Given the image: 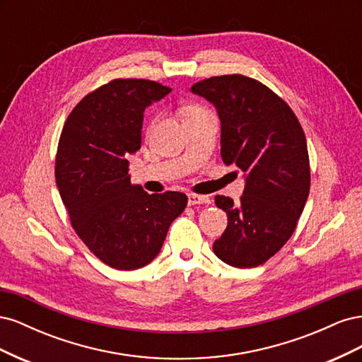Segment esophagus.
I'll use <instances>...</instances> for the list:
<instances>
[{"instance_id": "esophagus-1", "label": "esophagus", "mask_w": 362, "mask_h": 362, "mask_svg": "<svg viewBox=\"0 0 362 362\" xmlns=\"http://www.w3.org/2000/svg\"><path fill=\"white\" fill-rule=\"evenodd\" d=\"M204 204H211V199L205 194H196V193L189 194V205H204Z\"/></svg>"}]
</instances>
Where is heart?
<instances>
[{
    "label": "heart",
    "instance_id": "1",
    "mask_svg": "<svg viewBox=\"0 0 362 362\" xmlns=\"http://www.w3.org/2000/svg\"><path fill=\"white\" fill-rule=\"evenodd\" d=\"M201 113H205V110L202 107L196 105V104H190V105H185L182 108V116H184V120L187 117H192V116H196V115H201Z\"/></svg>",
    "mask_w": 362,
    "mask_h": 362
}]
</instances>
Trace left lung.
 Segmentation results:
<instances>
[{"label":"left lung","mask_w":362,"mask_h":362,"mask_svg":"<svg viewBox=\"0 0 362 362\" xmlns=\"http://www.w3.org/2000/svg\"><path fill=\"white\" fill-rule=\"evenodd\" d=\"M192 92L214 104L225 164L246 175L240 202L217 194L228 226L213 250L234 267L264 264L288 242L308 199L311 170L305 133L290 105L267 86L233 74L211 76Z\"/></svg>","instance_id":"obj_1"}]
</instances>
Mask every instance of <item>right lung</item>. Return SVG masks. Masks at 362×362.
<instances>
[{"label": "right lung", "instance_id": "obj_1", "mask_svg": "<svg viewBox=\"0 0 362 362\" xmlns=\"http://www.w3.org/2000/svg\"><path fill=\"white\" fill-rule=\"evenodd\" d=\"M169 92L152 80H112L87 93L62 129L54 170L71 225L96 258L117 270L154 259L187 205L184 193L149 194L128 175L145 108Z\"/></svg>", "mask_w": 362, "mask_h": 362}]
</instances>
